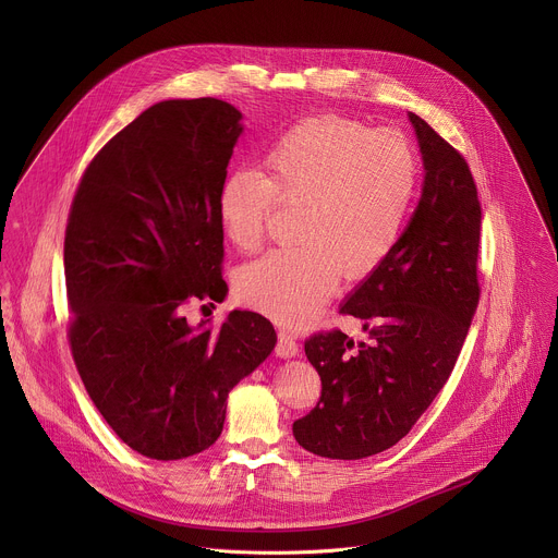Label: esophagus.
Returning <instances> with one entry per match:
<instances>
[{"instance_id":"34e87169","label":"esophagus","mask_w":558,"mask_h":558,"mask_svg":"<svg viewBox=\"0 0 558 558\" xmlns=\"http://www.w3.org/2000/svg\"><path fill=\"white\" fill-rule=\"evenodd\" d=\"M276 355H278V357H295V355H298V342H295L291 336H287L284 331L278 333Z\"/></svg>"}]
</instances>
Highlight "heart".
<instances>
[{
  "label": "heart",
  "instance_id": "1",
  "mask_svg": "<svg viewBox=\"0 0 558 558\" xmlns=\"http://www.w3.org/2000/svg\"><path fill=\"white\" fill-rule=\"evenodd\" d=\"M267 177H225L216 209L227 241L256 252L278 203L300 207V247L271 252L238 276V295L282 327H300L347 280L368 276L400 241L420 166L402 132L368 130L344 117H311L265 151Z\"/></svg>",
  "mask_w": 558,
  "mask_h": 558
}]
</instances>
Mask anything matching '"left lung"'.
Wrapping results in <instances>:
<instances>
[{"label":"left lung","instance_id":"left-lung-1","mask_svg":"<svg viewBox=\"0 0 558 558\" xmlns=\"http://www.w3.org/2000/svg\"><path fill=\"white\" fill-rule=\"evenodd\" d=\"M409 119L426 170L422 198L392 252L342 304L371 342L338 329L304 342L323 392L293 437L329 459H364L409 435L448 381L480 304L482 203L470 168L424 119Z\"/></svg>","mask_w":558,"mask_h":558}]
</instances>
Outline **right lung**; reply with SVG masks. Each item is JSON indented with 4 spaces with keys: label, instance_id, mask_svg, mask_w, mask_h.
<instances>
[{
    "label": "right lung",
    "instance_id": "right-lung-1",
    "mask_svg": "<svg viewBox=\"0 0 558 558\" xmlns=\"http://www.w3.org/2000/svg\"><path fill=\"white\" fill-rule=\"evenodd\" d=\"M241 119L211 97L147 108L97 151L70 205V351L104 420L149 459L209 448L229 390L276 347L254 311L218 329L185 317L192 300L227 293L216 198Z\"/></svg>",
    "mask_w": 558,
    "mask_h": 558
}]
</instances>
